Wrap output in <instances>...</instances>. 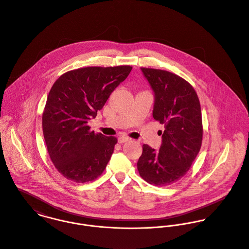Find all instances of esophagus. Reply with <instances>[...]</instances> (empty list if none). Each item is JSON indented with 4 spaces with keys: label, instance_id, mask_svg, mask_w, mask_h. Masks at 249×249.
<instances>
[{
    "label": "esophagus",
    "instance_id": "34e87169",
    "mask_svg": "<svg viewBox=\"0 0 249 249\" xmlns=\"http://www.w3.org/2000/svg\"><path fill=\"white\" fill-rule=\"evenodd\" d=\"M130 140V138H128V137H126V136H120L119 138H118V142L120 143V144H123V143H124V142H127V141H129Z\"/></svg>",
    "mask_w": 249,
    "mask_h": 249
}]
</instances>
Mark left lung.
I'll return each mask as SVG.
<instances>
[{"mask_svg": "<svg viewBox=\"0 0 249 249\" xmlns=\"http://www.w3.org/2000/svg\"><path fill=\"white\" fill-rule=\"evenodd\" d=\"M155 92L153 117L164 125L160 130V151L143 145L137 162L142 178L156 186L179 180L197 157L203 139L201 106L194 88L175 73L141 68Z\"/></svg>", "mask_w": 249, "mask_h": 249, "instance_id": "obj_1", "label": "left lung"}]
</instances>
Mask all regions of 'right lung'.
<instances>
[{"label":"right lung","mask_w":249,"mask_h":249,"mask_svg":"<svg viewBox=\"0 0 249 249\" xmlns=\"http://www.w3.org/2000/svg\"><path fill=\"white\" fill-rule=\"evenodd\" d=\"M131 70L130 66L88 67L68 71L53 84L42 114V130L50 160L68 179L90 181L106 168L118 140L90 131L88 122Z\"/></svg>","instance_id":"right-lung-1"}]
</instances>
